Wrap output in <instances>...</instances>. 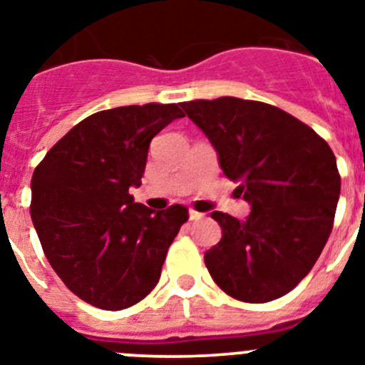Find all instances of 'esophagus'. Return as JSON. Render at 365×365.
<instances>
[{
  "instance_id": "esophagus-1",
  "label": "esophagus",
  "mask_w": 365,
  "mask_h": 365,
  "mask_svg": "<svg viewBox=\"0 0 365 365\" xmlns=\"http://www.w3.org/2000/svg\"><path fill=\"white\" fill-rule=\"evenodd\" d=\"M188 215H190V221H197V219L202 217L201 212H195V210H190Z\"/></svg>"
}]
</instances>
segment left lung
<instances>
[{
    "label": "left lung",
    "mask_w": 365,
    "mask_h": 365,
    "mask_svg": "<svg viewBox=\"0 0 365 365\" xmlns=\"http://www.w3.org/2000/svg\"><path fill=\"white\" fill-rule=\"evenodd\" d=\"M182 109L252 208L245 221L212 212L222 237L205 254L206 269L241 302L287 294L314 267L333 230L340 197L333 150L307 124L256 100H192Z\"/></svg>",
    "instance_id": "left-lung-1"
}]
</instances>
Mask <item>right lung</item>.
I'll return each instance as SVG.
<instances>
[{
    "label": "right lung",
    "instance_id": "add662e5",
    "mask_svg": "<svg viewBox=\"0 0 365 365\" xmlns=\"http://www.w3.org/2000/svg\"><path fill=\"white\" fill-rule=\"evenodd\" d=\"M177 104L106 109L58 140L32 173L31 217L45 257L71 292L104 311L146 298L160 278L185 206L153 212L130 188L144 175L151 138Z\"/></svg>",
    "mask_w": 365,
    "mask_h": 365
}]
</instances>
